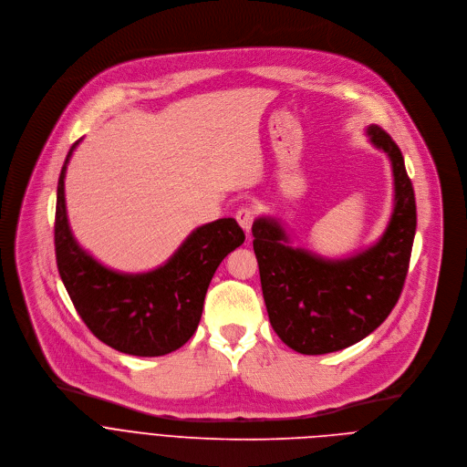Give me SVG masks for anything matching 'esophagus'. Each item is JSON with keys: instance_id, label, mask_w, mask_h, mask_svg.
<instances>
[{"instance_id": "34e87169", "label": "esophagus", "mask_w": 467, "mask_h": 467, "mask_svg": "<svg viewBox=\"0 0 467 467\" xmlns=\"http://www.w3.org/2000/svg\"><path fill=\"white\" fill-rule=\"evenodd\" d=\"M256 214H258V213H256L254 207L244 205V207H240V209L236 211V220H238V223L242 225L244 231H249L251 225H253L254 220H256Z\"/></svg>"}]
</instances>
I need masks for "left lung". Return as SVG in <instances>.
Returning <instances> with one entry per match:
<instances>
[{"mask_svg": "<svg viewBox=\"0 0 467 467\" xmlns=\"http://www.w3.org/2000/svg\"><path fill=\"white\" fill-rule=\"evenodd\" d=\"M370 140L392 163L396 203L383 238L348 260L327 262L291 249L273 220L253 223L267 316L276 336L295 352L319 356L356 345L392 312L409 271L416 233V200L394 139L379 126L368 128Z\"/></svg>", "mask_w": 467, "mask_h": 467, "instance_id": "left-lung-1", "label": "left lung"}]
</instances>
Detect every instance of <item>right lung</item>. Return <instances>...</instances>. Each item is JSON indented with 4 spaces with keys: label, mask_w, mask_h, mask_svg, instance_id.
<instances>
[{
    "label": "right lung",
    "mask_w": 467,
    "mask_h": 467,
    "mask_svg": "<svg viewBox=\"0 0 467 467\" xmlns=\"http://www.w3.org/2000/svg\"><path fill=\"white\" fill-rule=\"evenodd\" d=\"M77 142L57 191L55 253L60 278L99 341L130 356L171 354L194 336L216 267L244 244L245 234L234 218H222L196 229L163 267L151 273L131 276L102 267L77 245L66 218L64 178Z\"/></svg>",
    "instance_id": "obj_1"
}]
</instances>
